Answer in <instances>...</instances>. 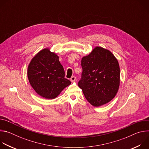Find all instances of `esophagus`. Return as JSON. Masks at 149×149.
Listing matches in <instances>:
<instances>
[{"label":"esophagus","instance_id":"obj_1","mask_svg":"<svg viewBox=\"0 0 149 149\" xmlns=\"http://www.w3.org/2000/svg\"><path fill=\"white\" fill-rule=\"evenodd\" d=\"M70 80H71V81L74 82V81H75L76 80V77L75 76H72L71 78H70Z\"/></svg>","mask_w":149,"mask_h":149}]
</instances>
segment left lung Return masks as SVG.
<instances>
[{"instance_id":"obj_1","label":"left lung","mask_w":149,"mask_h":149,"mask_svg":"<svg viewBox=\"0 0 149 149\" xmlns=\"http://www.w3.org/2000/svg\"><path fill=\"white\" fill-rule=\"evenodd\" d=\"M81 67L78 86L91 105L99 107L114 98L119 88L120 67L110 51L95 47L82 58Z\"/></svg>"}]
</instances>
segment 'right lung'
<instances>
[{
  "label": "right lung",
  "mask_w": 149,
  "mask_h": 149,
  "mask_svg": "<svg viewBox=\"0 0 149 149\" xmlns=\"http://www.w3.org/2000/svg\"><path fill=\"white\" fill-rule=\"evenodd\" d=\"M28 77L36 93L47 99L55 98L71 84L65 78L59 57L48 48L32 58L28 68Z\"/></svg>",
  "instance_id": "add662e5"
}]
</instances>
